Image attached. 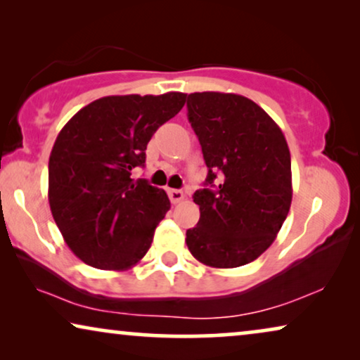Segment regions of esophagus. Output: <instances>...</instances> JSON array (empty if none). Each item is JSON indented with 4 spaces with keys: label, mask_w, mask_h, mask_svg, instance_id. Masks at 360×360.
Here are the masks:
<instances>
[{
    "label": "esophagus",
    "mask_w": 360,
    "mask_h": 360,
    "mask_svg": "<svg viewBox=\"0 0 360 360\" xmlns=\"http://www.w3.org/2000/svg\"><path fill=\"white\" fill-rule=\"evenodd\" d=\"M169 198H170L172 203L176 205V203H180V201L185 198V193L181 190H174V188H172V190H169Z\"/></svg>",
    "instance_id": "1"
}]
</instances>
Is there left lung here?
<instances>
[{
    "instance_id": "obj_1",
    "label": "left lung",
    "mask_w": 360,
    "mask_h": 360,
    "mask_svg": "<svg viewBox=\"0 0 360 360\" xmlns=\"http://www.w3.org/2000/svg\"><path fill=\"white\" fill-rule=\"evenodd\" d=\"M186 108L210 186L193 196L200 221L186 231V245L208 267H240L272 245L290 211L287 139L262 108L236 93H190Z\"/></svg>"
}]
</instances>
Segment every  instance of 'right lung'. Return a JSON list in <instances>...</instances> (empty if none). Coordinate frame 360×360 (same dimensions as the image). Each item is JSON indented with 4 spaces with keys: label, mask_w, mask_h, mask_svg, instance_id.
Wrapping results in <instances>:
<instances>
[{
    "label": "right lung",
    "mask_w": 360,
    "mask_h": 360,
    "mask_svg": "<svg viewBox=\"0 0 360 360\" xmlns=\"http://www.w3.org/2000/svg\"><path fill=\"white\" fill-rule=\"evenodd\" d=\"M185 100L180 91L105 96L58 132L49 157V205L63 240L85 264L127 270L147 254L170 200L131 172L144 165L150 137Z\"/></svg>",
    "instance_id": "right-lung-1"
}]
</instances>
